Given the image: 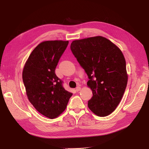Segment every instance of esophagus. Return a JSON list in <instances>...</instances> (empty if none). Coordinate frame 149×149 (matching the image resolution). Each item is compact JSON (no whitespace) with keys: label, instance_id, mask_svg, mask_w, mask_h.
Returning <instances> with one entry per match:
<instances>
[{"label":"esophagus","instance_id":"34e87169","mask_svg":"<svg viewBox=\"0 0 149 149\" xmlns=\"http://www.w3.org/2000/svg\"><path fill=\"white\" fill-rule=\"evenodd\" d=\"M81 90V88L80 87V86H77V88H76V89H75V91H77V92H79V91H80Z\"/></svg>","mask_w":149,"mask_h":149}]
</instances>
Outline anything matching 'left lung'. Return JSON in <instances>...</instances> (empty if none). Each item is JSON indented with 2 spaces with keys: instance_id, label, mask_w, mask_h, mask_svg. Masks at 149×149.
<instances>
[{
  "instance_id": "left-lung-1",
  "label": "left lung",
  "mask_w": 149,
  "mask_h": 149,
  "mask_svg": "<svg viewBox=\"0 0 149 149\" xmlns=\"http://www.w3.org/2000/svg\"><path fill=\"white\" fill-rule=\"evenodd\" d=\"M70 49L88 75L93 96L90 110L99 116L112 113L126 89L128 76L121 51L105 37L96 36L74 40Z\"/></svg>"
}]
</instances>
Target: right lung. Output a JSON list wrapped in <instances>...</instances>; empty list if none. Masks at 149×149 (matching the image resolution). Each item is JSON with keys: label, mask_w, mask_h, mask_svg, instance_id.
<instances>
[{"label": "right lung", "mask_w": 149, "mask_h": 149, "mask_svg": "<svg viewBox=\"0 0 149 149\" xmlns=\"http://www.w3.org/2000/svg\"><path fill=\"white\" fill-rule=\"evenodd\" d=\"M68 41H45L38 45L28 57L22 79L30 103L43 115L53 119L67 106L72 93L63 87L55 73Z\"/></svg>", "instance_id": "right-lung-1"}]
</instances>
